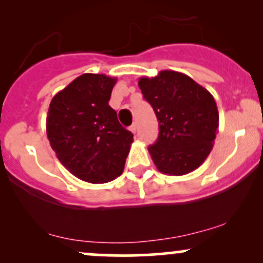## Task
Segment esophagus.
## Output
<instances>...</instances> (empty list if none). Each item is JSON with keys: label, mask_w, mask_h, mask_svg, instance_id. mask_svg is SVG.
Segmentation results:
<instances>
[{"label": "esophagus", "mask_w": 263, "mask_h": 263, "mask_svg": "<svg viewBox=\"0 0 263 263\" xmlns=\"http://www.w3.org/2000/svg\"><path fill=\"white\" fill-rule=\"evenodd\" d=\"M129 131H131L132 134H136V132H137V126H136V123L129 126Z\"/></svg>", "instance_id": "34e87169"}]
</instances>
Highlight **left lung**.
Returning a JSON list of instances; mask_svg holds the SVG:
<instances>
[{"instance_id": "8db88e82", "label": "left lung", "mask_w": 263, "mask_h": 263, "mask_svg": "<svg viewBox=\"0 0 263 263\" xmlns=\"http://www.w3.org/2000/svg\"><path fill=\"white\" fill-rule=\"evenodd\" d=\"M158 120L159 134L148 147L157 170L170 176L195 171L213 149L219 112L213 95L188 75L162 70L138 80Z\"/></svg>"}]
</instances>
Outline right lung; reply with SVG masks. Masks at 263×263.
Wrapping results in <instances>:
<instances>
[{"mask_svg":"<svg viewBox=\"0 0 263 263\" xmlns=\"http://www.w3.org/2000/svg\"><path fill=\"white\" fill-rule=\"evenodd\" d=\"M116 78L83 74L52 99L47 136L63 165L89 183L121 176L134 135L108 105Z\"/></svg>","mask_w":263,"mask_h":263,"instance_id":"add662e5","label":"right lung"}]
</instances>
